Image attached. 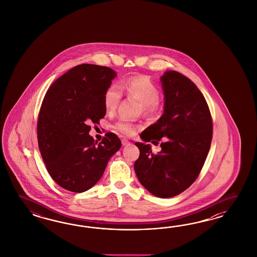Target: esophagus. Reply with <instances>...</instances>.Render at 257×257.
I'll use <instances>...</instances> for the list:
<instances>
[{
  "instance_id": "esophagus-1",
  "label": "esophagus",
  "mask_w": 257,
  "mask_h": 257,
  "mask_svg": "<svg viewBox=\"0 0 257 257\" xmlns=\"http://www.w3.org/2000/svg\"><path fill=\"white\" fill-rule=\"evenodd\" d=\"M121 143H122L123 146H126V145H129V144H130V141L128 140H126V139H122V140H121Z\"/></svg>"
}]
</instances>
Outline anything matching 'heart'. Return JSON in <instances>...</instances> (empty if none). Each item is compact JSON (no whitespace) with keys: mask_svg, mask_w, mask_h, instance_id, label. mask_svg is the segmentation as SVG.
Segmentation results:
<instances>
[{"mask_svg":"<svg viewBox=\"0 0 257 257\" xmlns=\"http://www.w3.org/2000/svg\"><path fill=\"white\" fill-rule=\"evenodd\" d=\"M122 93L138 99L141 102L142 110L145 114L154 113L159 106V88L148 76L134 75L125 78L118 86L110 84L102 98L103 106L108 113L117 109L121 101ZM113 129L116 132L130 137L138 132L140 126L126 119H119L113 124Z\"/></svg>","mask_w":257,"mask_h":257,"instance_id":"heart-1","label":"heart"}]
</instances>
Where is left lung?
I'll return each instance as SVG.
<instances>
[{
    "mask_svg": "<svg viewBox=\"0 0 257 257\" xmlns=\"http://www.w3.org/2000/svg\"><path fill=\"white\" fill-rule=\"evenodd\" d=\"M161 82L164 114L140 134L145 142H160L161 151L156 155L150 144L136 142L140 154L134 168L149 192L171 198L185 191L199 176L210 149L213 123L207 102L190 79L170 70Z\"/></svg>",
    "mask_w": 257,
    "mask_h": 257,
    "instance_id": "obj_1",
    "label": "left lung"
}]
</instances>
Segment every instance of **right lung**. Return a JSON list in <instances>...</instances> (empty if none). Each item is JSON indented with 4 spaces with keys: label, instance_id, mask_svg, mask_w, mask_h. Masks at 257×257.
<instances>
[{
    "label": "right lung",
    "instance_id": "add662e5",
    "mask_svg": "<svg viewBox=\"0 0 257 257\" xmlns=\"http://www.w3.org/2000/svg\"><path fill=\"white\" fill-rule=\"evenodd\" d=\"M117 74L108 67L82 64L56 79L42 101L37 124L40 155L60 187L85 192L101 179L121 146L114 133L101 142L88 135L105 116L103 93Z\"/></svg>",
    "mask_w": 257,
    "mask_h": 257
}]
</instances>
